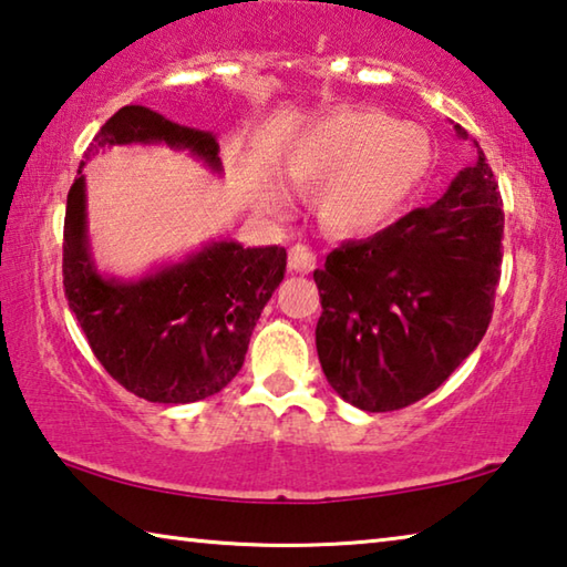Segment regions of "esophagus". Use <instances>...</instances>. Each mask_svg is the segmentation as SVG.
<instances>
[{"instance_id":"1","label":"esophagus","mask_w":567,"mask_h":567,"mask_svg":"<svg viewBox=\"0 0 567 567\" xmlns=\"http://www.w3.org/2000/svg\"><path fill=\"white\" fill-rule=\"evenodd\" d=\"M315 265H318V257H315L310 247L295 245L290 249V257H287V267H290L292 272H312Z\"/></svg>"}]
</instances>
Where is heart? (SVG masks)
<instances>
[{
    "label": "heart",
    "mask_w": 567,
    "mask_h": 567,
    "mask_svg": "<svg viewBox=\"0 0 567 567\" xmlns=\"http://www.w3.org/2000/svg\"><path fill=\"white\" fill-rule=\"evenodd\" d=\"M433 167V142L378 110H340L312 122L285 157L287 177L322 187L318 213L334 233H372L408 203Z\"/></svg>",
    "instance_id": "b5f03b06"
}]
</instances>
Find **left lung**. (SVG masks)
Wrapping results in <instances>:
<instances>
[{"label": "left lung", "instance_id": "obj_1", "mask_svg": "<svg viewBox=\"0 0 567 567\" xmlns=\"http://www.w3.org/2000/svg\"><path fill=\"white\" fill-rule=\"evenodd\" d=\"M475 147V165L435 205L342 243L312 275L322 372L354 408L390 412L430 395L491 324L505 215L493 169Z\"/></svg>", "mask_w": 567, "mask_h": 567}]
</instances>
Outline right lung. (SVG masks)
I'll list each match as a JSON object with an SVG mask.
<instances>
[{"instance_id": "1", "label": "right lung", "mask_w": 567, "mask_h": 567, "mask_svg": "<svg viewBox=\"0 0 567 567\" xmlns=\"http://www.w3.org/2000/svg\"><path fill=\"white\" fill-rule=\"evenodd\" d=\"M114 145L189 150L217 172L219 145L213 132L169 122L142 104L114 112L76 169L62 245L66 302L102 368L142 400L162 405L205 400L243 368L262 307L285 277L287 252L277 245L243 247L219 239L140 280L102 277L90 255L82 167Z\"/></svg>"}]
</instances>
